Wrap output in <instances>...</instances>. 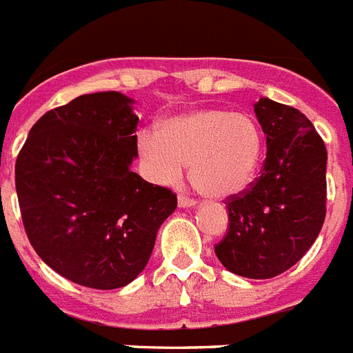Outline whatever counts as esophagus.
Here are the masks:
<instances>
[{
    "instance_id": "esophagus-1",
    "label": "esophagus",
    "mask_w": 353,
    "mask_h": 353,
    "mask_svg": "<svg viewBox=\"0 0 353 353\" xmlns=\"http://www.w3.org/2000/svg\"><path fill=\"white\" fill-rule=\"evenodd\" d=\"M194 203H196V202H194L193 198L183 196V194H180V196H179V208H183V209H185V208H193Z\"/></svg>"
}]
</instances>
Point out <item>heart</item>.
<instances>
[{
    "instance_id": "1",
    "label": "heart",
    "mask_w": 353,
    "mask_h": 353,
    "mask_svg": "<svg viewBox=\"0 0 353 353\" xmlns=\"http://www.w3.org/2000/svg\"><path fill=\"white\" fill-rule=\"evenodd\" d=\"M263 133L254 119L222 108H198L160 121L137 137L145 173L162 185L179 183L188 165L198 193L227 198L254 180L263 157Z\"/></svg>"
}]
</instances>
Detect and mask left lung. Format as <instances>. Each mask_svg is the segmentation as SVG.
Listing matches in <instances>:
<instances>
[{"instance_id": "left-lung-1", "label": "left lung", "mask_w": 353, "mask_h": 353, "mask_svg": "<svg viewBox=\"0 0 353 353\" xmlns=\"http://www.w3.org/2000/svg\"><path fill=\"white\" fill-rule=\"evenodd\" d=\"M267 135L261 174L225 200L229 227L214 245L227 270L250 279L283 274L301 260L327 214V148L299 110L261 97Z\"/></svg>"}]
</instances>
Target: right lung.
<instances>
[{
  "label": "right lung",
  "instance_id": "1",
  "mask_svg": "<svg viewBox=\"0 0 353 353\" xmlns=\"http://www.w3.org/2000/svg\"><path fill=\"white\" fill-rule=\"evenodd\" d=\"M131 101L81 95L32 126L16 160L23 225L39 258L63 278L97 290L144 270L176 194L130 170L139 155Z\"/></svg>",
  "mask_w": 353,
  "mask_h": 353
}]
</instances>
